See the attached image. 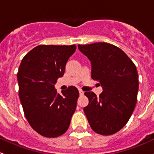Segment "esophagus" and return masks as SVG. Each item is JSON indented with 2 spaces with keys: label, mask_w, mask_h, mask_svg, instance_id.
<instances>
[{
  "label": "esophagus",
  "mask_w": 154,
  "mask_h": 154,
  "mask_svg": "<svg viewBox=\"0 0 154 154\" xmlns=\"http://www.w3.org/2000/svg\"><path fill=\"white\" fill-rule=\"evenodd\" d=\"M79 95H80V96H83V95H84V92L82 91V90H79Z\"/></svg>",
  "instance_id": "34e87169"
}]
</instances>
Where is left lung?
Segmentation results:
<instances>
[{
    "label": "left lung",
    "instance_id": "obj_1",
    "mask_svg": "<svg viewBox=\"0 0 154 154\" xmlns=\"http://www.w3.org/2000/svg\"><path fill=\"white\" fill-rule=\"evenodd\" d=\"M78 47L91 61L92 79L103 88L99 97L93 92H85L89 104L84 112L93 131L112 135L127 124L136 107L137 69L125 52L112 44L99 42Z\"/></svg>",
    "mask_w": 154,
    "mask_h": 154
}]
</instances>
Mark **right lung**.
<instances>
[{
    "label": "right lung",
    "mask_w": 154,
    "mask_h": 154,
    "mask_svg": "<svg viewBox=\"0 0 154 154\" xmlns=\"http://www.w3.org/2000/svg\"><path fill=\"white\" fill-rule=\"evenodd\" d=\"M75 49V44L38 45L19 66L17 78L23 112L32 129L45 137L64 134L76 108L79 93L75 87H69L61 94L54 88Z\"/></svg>",
    "instance_id": "obj_1"
}]
</instances>
